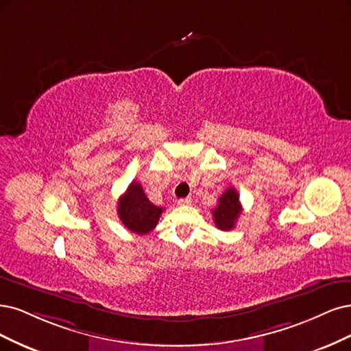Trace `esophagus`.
I'll return each instance as SVG.
<instances>
[{
    "mask_svg": "<svg viewBox=\"0 0 351 351\" xmlns=\"http://www.w3.org/2000/svg\"><path fill=\"white\" fill-rule=\"evenodd\" d=\"M191 201L192 199L189 197H186V198H179L176 202H178V206H189Z\"/></svg>",
    "mask_w": 351,
    "mask_h": 351,
    "instance_id": "34e87169",
    "label": "esophagus"
}]
</instances>
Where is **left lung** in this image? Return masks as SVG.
Wrapping results in <instances>:
<instances>
[{
  "label": "left lung",
  "instance_id": "1",
  "mask_svg": "<svg viewBox=\"0 0 351 351\" xmlns=\"http://www.w3.org/2000/svg\"><path fill=\"white\" fill-rule=\"evenodd\" d=\"M211 213L217 229L224 232L232 230L242 213V206L237 191L232 186L226 189L223 195L219 198V204L216 206V208H213Z\"/></svg>",
  "mask_w": 351,
  "mask_h": 351
}]
</instances>
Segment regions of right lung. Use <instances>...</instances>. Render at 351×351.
Returning a JSON list of instances; mask_svg holds the SVG:
<instances>
[{
    "instance_id": "add662e5",
    "label": "right lung",
    "mask_w": 351,
    "mask_h": 351,
    "mask_svg": "<svg viewBox=\"0 0 351 351\" xmlns=\"http://www.w3.org/2000/svg\"><path fill=\"white\" fill-rule=\"evenodd\" d=\"M163 213L162 207L154 206L145 197L140 182H132L125 194L118 199V216L123 226L135 234L150 233Z\"/></svg>"
}]
</instances>
